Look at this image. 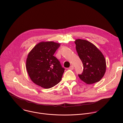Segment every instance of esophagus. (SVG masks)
<instances>
[{
  "mask_svg": "<svg viewBox=\"0 0 123 123\" xmlns=\"http://www.w3.org/2000/svg\"><path fill=\"white\" fill-rule=\"evenodd\" d=\"M69 69H70V70H73V69H74V66H73V65H71L70 67H69Z\"/></svg>",
  "mask_w": 123,
  "mask_h": 123,
  "instance_id": "1",
  "label": "esophagus"
}]
</instances>
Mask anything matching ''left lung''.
I'll list each match as a JSON object with an SVG mask.
<instances>
[{
    "mask_svg": "<svg viewBox=\"0 0 123 123\" xmlns=\"http://www.w3.org/2000/svg\"><path fill=\"white\" fill-rule=\"evenodd\" d=\"M79 56L83 65V71L78 75L80 79L88 84L99 81L106 71V60L100 50L92 43L82 39L75 41Z\"/></svg>",
    "mask_w": 123,
    "mask_h": 123,
    "instance_id": "8db88e82",
    "label": "left lung"
}]
</instances>
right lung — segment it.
<instances>
[{
	"instance_id": "obj_1",
	"label": "right lung",
	"mask_w": 123,
	"mask_h": 123,
	"mask_svg": "<svg viewBox=\"0 0 123 123\" xmlns=\"http://www.w3.org/2000/svg\"><path fill=\"white\" fill-rule=\"evenodd\" d=\"M60 46L59 43L53 41L41 42L28 54L26 68L30 79L35 84L49 89L61 81L65 69L54 56Z\"/></svg>"
}]
</instances>
